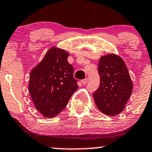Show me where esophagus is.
I'll return each instance as SVG.
<instances>
[{
    "instance_id": "obj_1",
    "label": "esophagus",
    "mask_w": 152,
    "mask_h": 152,
    "mask_svg": "<svg viewBox=\"0 0 152 152\" xmlns=\"http://www.w3.org/2000/svg\"><path fill=\"white\" fill-rule=\"evenodd\" d=\"M87 82H88V79H87V78H85V79L81 80V83H82V84H83V85H86V84L87 83Z\"/></svg>"
}]
</instances>
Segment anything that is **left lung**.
Listing matches in <instances>:
<instances>
[{
  "label": "left lung",
  "mask_w": 152,
  "mask_h": 152,
  "mask_svg": "<svg viewBox=\"0 0 152 152\" xmlns=\"http://www.w3.org/2000/svg\"><path fill=\"white\" fill-rule=\"evenodd\" d=\"M99 87L93 93L99 111L108 116L122 112L131 97L133 84L126 64L116 54L102 56L98 65Z\"/></svg>",
  "instance_id": "left-lung-1"
}]
</instances>
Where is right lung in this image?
<instances>
[{"label":"right lung","instance_id":"right-lung-1","mask_svg":"<svg viewBox=\"0 0 152 152\" xmlns=\"http://www.w3.org/2000/svg\"><path fill=\"white\" fill-rule=\"evenodd\" d=\"M69 55L63 49L52 47L30 73V95L45 117L60 114L78 88L72 66L67 62Z\"/></svg>","mask_w":152,"mask_h":152}]
</instances>
